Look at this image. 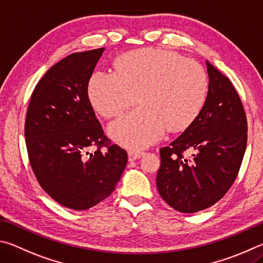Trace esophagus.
Segmentation results:
<instances>
[{"label": "esophagus", "mask_w": 263, "mask_h": 263, "mask_svg": "<svg viewBox=\"0 0 263 263\" xmlns=\"http://www.w3.org/2000/svg\"><path fill=\"white\" fill-rule=\"evenodd\" d=\"M142 155H143V153H142V151H140V150H130V151H128V159H129V162H133V160L139 159Z\"/></svg>", "instance_id": "1"}]
</instances>
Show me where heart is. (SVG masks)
<instances>
[{
	"mask_svg": "<svg viewBox=\"0 0 263 263\" xmlns=\"http://www.w3.org/2000/svg\"><path fill=\"white\" fill-rule=\"evenodd\" d=\"M208 76L200 63L156 48L132 50L115 61V72L97 71L89 83L95 108L105 118L121 114L139 97L142 105L110 123L109 135L128 148H143L165 130H185L203 108Z\"/></svg>",
	"mask_w": 263,
	"mask_h": 263,
	"instance_id": "1",
	"label": "heart"
}]
</instances>
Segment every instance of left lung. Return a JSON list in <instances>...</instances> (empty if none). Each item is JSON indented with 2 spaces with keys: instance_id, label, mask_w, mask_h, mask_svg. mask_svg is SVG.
<instances>
[{
  "instance_id": "8db88e82",
  "label": "left lung",
  "mask_w": 263,
  "mask_h": 263,
  "mask_svg": "<svg viewBox=\"0 0 263 263\" xmlns=\"http://www.w3.org/2000/svg\"><path fill=\"white\" fill-rule=\"evenodd\" d=\"M208 96L197 118L168 146L160 149L157 190L180 213L209 208L237 178L247 143V120L231 81L205 61ZM188 151L191 156L184 157Z\"/></svg>"
}]
</instances>
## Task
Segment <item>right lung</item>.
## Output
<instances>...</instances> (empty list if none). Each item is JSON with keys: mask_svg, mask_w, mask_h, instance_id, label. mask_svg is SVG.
I'll return each mask as SVG.
<instances>
[{"mask_svg": "<svg viewBox=\"0 0 263 263\" xmlns=\"http://www.w3.org/2000/svg\"><path fill=\"white\" fill-rule=\"evenodd\" d=\"M104 50L73 53L54 64L34 87L26 113L25 142L36 180L53 200L73 210L89 209L112 194L128 160L122 148L109 145L87 95ZM91 146H97L95 153Z\"/></svg>", "mask_w": 263, "mask_h": 263, "instance_id": "right-lung-1", "label": "right lung"}]
</instances>
